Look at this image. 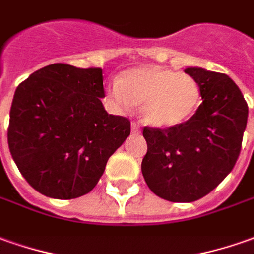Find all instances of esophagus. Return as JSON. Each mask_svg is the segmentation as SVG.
Returning a JSON list of instances; mask_svg holds the SVG:
<instances>
[{
	"mask_svg": "<svg viewBox=\"0 0 254 254\" xmlns=\"http://www.w3.org/2000/svg\"><path fill=\"white\" fill-rule=\"evenodd\" d=\"M132 133H140V127H139V125L136 122H132Z\"/></svg>",
	"mask_w": 254,
	"mask_h": 254,
	"instance_id": "esophagus-1",
	"label": "esophagus"
}]
</instances>
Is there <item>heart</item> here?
<instances>
[{
  "mask_svg": "<svg viewBox=\"0 0 254 254\" xmlns=\"http://www.w3.org/2000/svg\"><path fill=\"white\" fill-rule=\"evenodd\" d=\"M110 96L121 108L141 105L144 124L154 127H175L185 124L199 108V83L186 73L156 65L129 69L111 86Z\"/></svg>",
  "mask_w": 254,
  "mask_h": 254,
  "instance_id": "heart-1",
  "label": "heart"
}]
</instances>
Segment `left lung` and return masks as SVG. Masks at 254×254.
Masks as SVG:
<instances>
[{"mask_svg":"<svg viewBox=\"0 0 254 254\" xmlns=\"http://www.w3.org/2000/svg\"><path fill=\"white\" fill-rule=\"evenodd\" d=\"M185 72L199 83L203 100L192 118L175 127L143 129V178L154 194L174 203L201 199L225 179L241 153L249 113L228 75L203 68Z\"/></svg>","mask_w":254,"mask_h":254,"instance_id":"8db88e82","label":"left lung"}]
</instances>
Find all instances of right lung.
I'll use <instances>...</instances> for the list:
<instances>
[{
	"mask_svg": "<svg viewBox=\"0 0 254 254\" xmlns=\"http://www.w3.org/2000/svg\"><path fill=\"white\" fill-rule=\"evenodd\" d=\"M103 69L53 64L19 84L8 146L29 185L53 199H76L97 185L130 122L105 111Z\"/></svg>",
	"mask_w": 254,
	"mask_h": 254,
	"instance_id": "add662e5",
	"label": "right lung"
}]
</instances>
